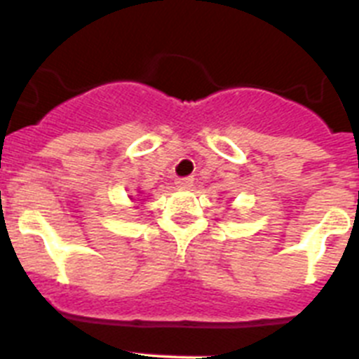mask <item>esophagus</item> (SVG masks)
<instances>
[{
    "label": "esophagus",
    "instance_id": "34e87169",
    "mask_svg": "<svg viewBox=\"0 0 359 359\" xmlns=\"http://www.w3.org/2000/svg\"><path fill=\"white\" fill-rule=\"evenodd\" d=\"M192 182H194V180H192V177H177L176 180V187L177 189H189V187H192Z\"/></svg>",
    "mask_w": 359,
    "mask_h": 359
}]
</instances>
